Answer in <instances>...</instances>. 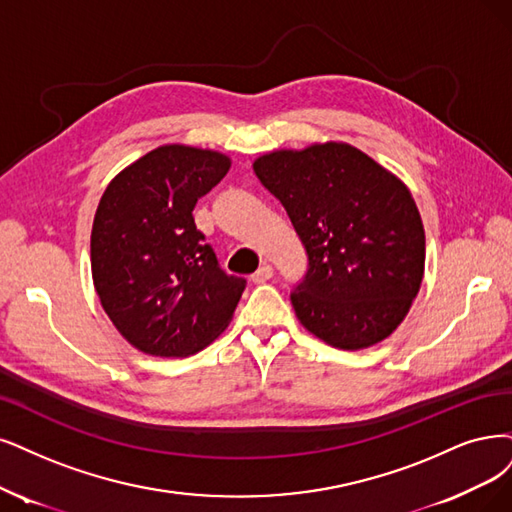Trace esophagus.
Segmentation results:
<instances>
[{
  "label": "esophagus",
  "instance_id": "34e87169",
  "mask_svg": "<svg viewBox=\"0 0 512 512\" xmlns=\"http://www.w3.org/2000/svg\"><path fill=\"white\" fill-rule=\"evenodd\" d=\"M272 276H274V270L270 263H263V266L251 276V280L255 282V285H263V282H268Z\"/></svg>",
  "mask_w": 512,
  "mask_h": 512
}]
</instances>
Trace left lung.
<instances>
[{
    "mask_svg": "<svg viewBox=\"0 0 512 512\" xmlns=\"http://www.w3.org/2000/svg\"><path fill=\"white\" fill-rule=\"evenodd\" d=\"M253 170L285 206L308 255V272L291 291L299 323L342 350L386 339L424 276V225L405 183L335 141L272 151Z\"/></svg>",
    "mask_w": 512,
    "mask_h": 512,
    "instance_id": "obj_1",
    "label": "left lung"
}]
</instances>
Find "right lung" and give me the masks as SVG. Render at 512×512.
<instances>
[{
	"label": "right lung",
	"instance_id": "obj_1",
	"mask_svg": "<svg viewBox=\"0 0 512 512\" xmlns=\"http://www.w3.org/2000/svg\"><path fill=\"white\" fill-rule=\"evenodd\" d=\"M230 164L219 151L162 145L124 168L99 202L94 289L111 323L145 354H194L234 316L246 280L219 268L192 215Z\"/></svg>",
	"mask_w": 512,
	"mask_h": 512
}]
</instances>
